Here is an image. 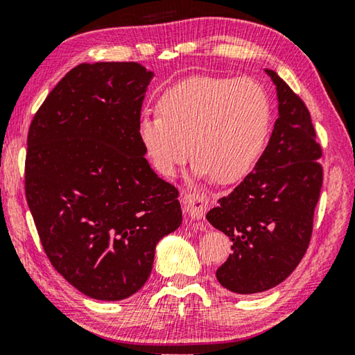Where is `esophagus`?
<instances>
[{"instance_id": "1", "label": "esophagus", "mask_w": 355, "mask_h": 355, "mask_svg": "<svg viewBox=\"0 0 355 355\" xmlns=\"http://www.w3.org/2000/svg\"><path fill=\"white\" fill-rule=\"evenodd\" d=\"M183 203H184L186 211H188L191 218L200 220L207 213L209 200L205 194H200V192H197L196 194V192H192V194H188L184 197Z\"/></svg>"}]
</instances>
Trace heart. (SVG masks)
Masks as SVG:
<instances>
[{
	"label": "heart",
	"mask_w": 355,
	"mask_h": 355,
	"mask_svg": "<svg viewBox=\"0 0 355 355\" xmlns=\"http://www.w3.org/2000/svg\"><path fill=\"white\" fill-rule=\"evenodd\" d=\"M156 114L141 120L137 133L166 177L175 175L194 152L197 173L236 182L255 166L271 128L268 94L250 78H186L159 94Z\"/></svg>",
	"instance_id": "heart-1"
}]
</instances>
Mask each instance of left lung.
Listing matches in <instances>:
<instances>
[{
	"label": "left lung",
	"mask_w": 355,
	"mask_h": 355,
	"mask_svg": "<svg viewBox=\"0 0 355 355\" xmlns=\"http://www.w3.org/2000/svg\"><path fill=\"white\" fill-rule=\"evenodd\" d=\"M266 73L279 98L271 139L255 169L207 213L233 243L216 277L238 294L266 291L296 269L309 249L322 186V148L309 107L275 71Z\"/></svg>",
	"instance_id": "obj_1"
}]
</instances>
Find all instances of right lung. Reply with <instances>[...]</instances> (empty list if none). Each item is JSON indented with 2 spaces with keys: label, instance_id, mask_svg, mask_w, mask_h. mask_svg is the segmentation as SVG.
I'll list each match as a JSON object with an SVG mask.
<instances>
[{
  "label": "right lung",
  "instance_id": "1",
  "mask_svg": "<svg viewBox=\"0 0 355 355\" xmlns=\"http://www.w3.org/2000/svg\"><path fill=\"white\" fill-rule=\"evenodd\" d=\"M152 76L137 62L76 65L28 131L25 194L42 248L92 299L139 291L156 244L182 225L178 189L152 171L137 133Z\"/></svg>",
  "mask_w": 355,
  "mask_h": 355
}]
</instances>
